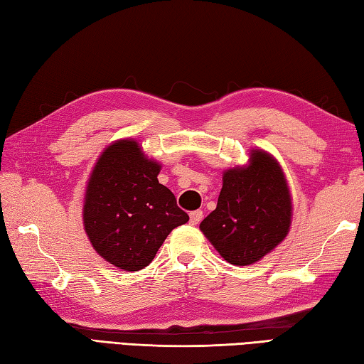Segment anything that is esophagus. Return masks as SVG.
I'll return each mask as SVG.
<instances>
[{
	"mask_svg": "<svg viewBox=\"0 0 364 364\" xmlns=\"http://www.w3.org/2000/svg\"><path fill=\"white\" fill-rule=\"evenodd\" d=\"M200 220H203V210H195V212L190 213V223L196 225Z\"/></svg>",
	"mask_w": 364,
	"mask_h": 364,
	"instance_id": "obj_1",
	"label": "esophagus"
}]
</instances>
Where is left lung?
Here are the masks:
<instances>
[{
  "mask_svg": "<svg viewBox=\"0 0 364 364\" xmlns=\"http://www.w3.org/2000/svg\"><path fill=\"white\" fill-rule=\"evenodd\" d=\"M291 198L279 164L252 151L250 165L224 173L216 208L200 230L224 260L246 266L258 262L287 237Z\"/></svg>",
  "mask_w": 364,
  "mask_h": 364,
  "instance_id": "1",
  "label": "left lung"
}]
</instances>
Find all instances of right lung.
I'll use <instances>...</instances> for the list:
<instances>
[{
  "instance_id": "right-lung-1",
  "label": "right lung",
  "mask_w": 364,
  "mask_h": 364,
  "mask_svg": "<svg viewBox=\"0 0 364 364\" xmlns=\"http://www.w3.org/2000/svg\"><path fill=\"white\" fill-rule=\"evenodd\" d=\"M160 165L139 143L119 140L96 161L85 191L84 225L96 252L119 269L140 271L190 218L159 183Z\"/></svg>"
}]
</instances>
